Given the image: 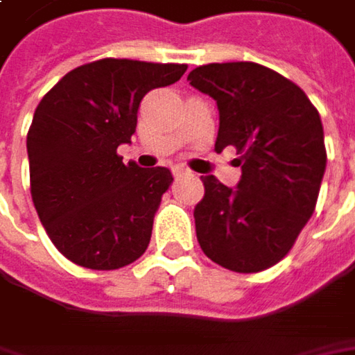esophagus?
Segmentation results:
<instances>
[{
    "instance_id": "obj_1",
    "label": "esophagus",
    "mask_w": 355,
    "mask_h": 355,
    "mask_svg": "<svg viewBox=\"0 0 355 355\" xmlns=\"http://www.w3.org/2000/svg\"><path fill=\"white\" fill-rule=\"evenodd\" d=\"M189 173H191V171L187 170V168H184V166H175V168H173V175H175V178H182V175H189Z\"/></svg>"
}]
</instances>
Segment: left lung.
I'll list each match as a JSON object with an SVG mask.
<instances>
[{"label":"left lung","mask_w":355,"mask_h":355,"mask_svg":"<svg viewBox=\"0 0 355 355\" xmlns=\"http://www.w3.org/2000/svg\"><path fill=\"white\" fill-rule=\"evenodd\" d=\"M187 80L217 103L215 150L241 154L237 187L201 178L199 247L229 270H265L293 249L316 207L326 170L320 114L293 80L257 62L203 64Z\"/></svg>","instance_id":"8db88e82"}]
</instances>
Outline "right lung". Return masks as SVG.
<instances>
[{
  "instance_id": "1",
  "label": "right lung",
  "mask_w": 355,
  "mask_h": 355,
  "mask_svg": "<svg viewBox=\"0 0 355 355\" xmlns=\"http://www.w3.org/2000/svg\"><path fill=\"white\" fill-rule=\"evenodd\" d=\"M187 64L101 59L76 67L35 108L27 132L31 198L49 239L75 265L114 270L148 249L168 168L124 164L146 92Z\"/></svg>"
}]
</instances>
